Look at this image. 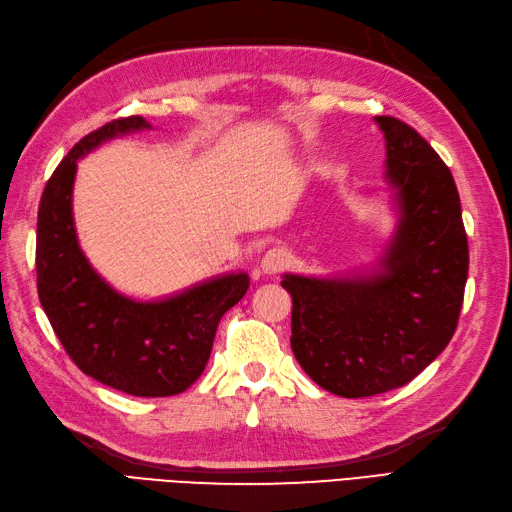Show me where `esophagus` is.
Instances as JSON below:
<instances>
[{
  "label": "esophagus",
  "instance_id": "obj_1",
  "mask_svg": "<svg viewBox=\"0 0 512 512\" xmlns=\"http://www.w3.org/2000/svg\"><path fill=\"white\" fill-rule=\"evenodd\" d=\"M289 265V254L285 249H269V252L260 260V271L265 276H274L278 271H282Z\"/></svg>",
  "mask_w": 512,
  "mask_h": 512
}]
</instances>
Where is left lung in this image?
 Wrapping results in <instances>:
<instances>
[{"label": "left lung", "instance_id": "left-lung-1", "mask_svg": "<svg viewBox=\"0 0 512 512\" xmlns=\"http://www.w3.org/2000/svg\"><path fill=\"white\" fill-rule=\"evenodd\" d=\"M396 230L366 274H285L291 348L302 370L344 399L410 383L456 333L469 274V243L451 170L425 138L377 116Z\"/></svg>", "mask_w": 512, "mask_h": 512}]
</instances>
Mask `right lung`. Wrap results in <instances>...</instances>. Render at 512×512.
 Instances as JSON below:
<instances>
[{
  "mask_svg": "<svg viewBox=\"0 0 512 512\" xmlns=\"http://www.w3.org/2000/svg\"><path fill=\"white\" fill-rule=\"evenodd\" d=\"M151 129L142 116L92 131L63 157L45 184L37 219V289L67 355L87 377L133 396H173L195 383L225 311L243 298L247 274L210 278L164 300L118 293L78 245L72 190L76 162L118 135Z\"/></svg>",
  "mask_w": 512,
  "mask_h": 512,
  "instance_id": "1",
  "label": "right lung"
}]
</instances>
